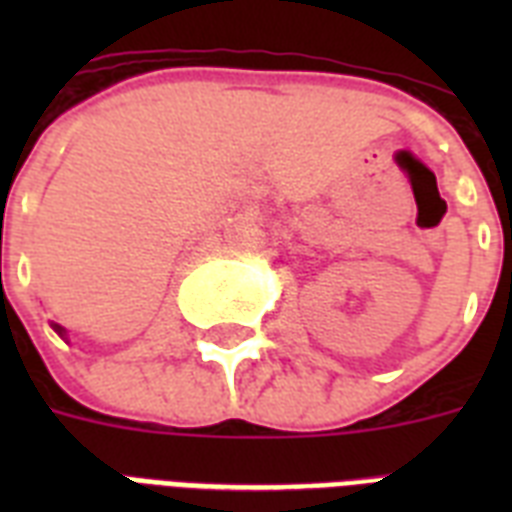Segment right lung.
Returning <instances> with one entry per match:
<instances>
[{
  "mask_svg": "<svg viewBox=\"0 0 512 512\" xmlns=\"http://www.w3.org/2000/svg\"><path fill=\"white\" fill-rule=\"evenodd\" d=\"M55 332H58V335H63V332H66V329H63V327H58V324H55Z\"/></svg>",
  "mask_w": 512,
  "mask_h": 512,
  "instance_id": "right-lung-1",
  "label": "right lung"
}]
</instances>
